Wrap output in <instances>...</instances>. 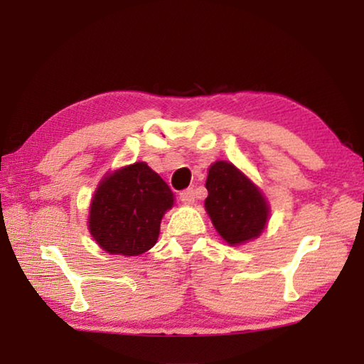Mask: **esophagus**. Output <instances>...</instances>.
I'll return each mask as SVG.
<instances>
[{"label": "esophagus", "instance_id": "1", "mask_svg": "<svg viewBox=\"0 0 364 364\" xmlns=\"http://www.w3.org/2000/svg\"><path fill=\"white\" fill-rule=\"evenodd\" d=\"M180 199L181 202H184V204H194L196 200V191L193 188H188L184 189L180 193Z\"/></svg>", "mask_w": 364, "mask_h": 364}]
</instances>
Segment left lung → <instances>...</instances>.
Returning <instances> with one entry per match:
<instances>
[{"label": "left lung", "mask_w": 364, "mask_h": 364, "mask_svg": "<svg viewBox=\"0 0 364 364\" xmlns=\"http://www.w3.org/2000/svg\"><path fill=\"white\" fill-rule=\"evenodd\" d=\"M205 188V208L215 230L228 244H242L262 232L269 212L267 202L232 164L215 162Z\"/></svg>", "instance_id": "8db88e82"}]
</instances>
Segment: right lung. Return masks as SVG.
Wrapping results in <instances>:
<instances>
[{
	"instance_id": "right-lung-1",
	"label": "right lung",
	"mask_w": 364,
	"mask_h": 364,
	"mask_svg": "<svg viewBox=\"0 0 364 364\" xmlns=\"http://www.w3.org/2000/svg\"><path fill=\"white\" fill-rule=\"evenodd\" d=\"M173 205L168 184L144 162L104 178L91 202L90 231L109 254L141 255L157 242L160 220Z\"/></svg>"
}]
</instances>
